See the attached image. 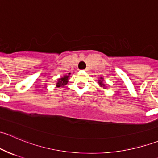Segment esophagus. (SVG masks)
Here are the masks:
<instances>
[{
  "instance_id": "esophagus-1",
  "label": "esophagus",
  "mask_w": 158,
  "mask_h": 158,
  "mask_svg": "<svg viewBox=\"0 0 158 158\" xmlns=\"http://www.w3.org/2000/svg\"><path fill=\"white\" fill-rule=\"evenodd\" d=\"M85 71H86V72H89V68H88V67H87V68H85Z\"/></svg>"
}]
</instances>
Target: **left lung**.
Here are the masks:
<instances>
[{"mask_svg":"<svg viewBox=\"0 0 158 158\" xmlns=\"http://www.w3.org/2000/svg\"><path fill=\"white\" fill-rule=\"evenodd\" d=\"M98 84H99L101 87H103V88L106 89V85L103 83V78H101V80H98Z\"/></svg>","mask_w":158,"mask_h":158,"instance_id":"obj_1","label":"left lung"}]
</instances>
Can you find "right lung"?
Returning <instances> with one entry per match:
<instances>
[{
	"label": "right lung",
	"mask_w": 158,
	"mask_h": 158,
	"mask_svg": "<svg viewBox=\"0 0 158 158\" xmlns=\"http://www.w3.org/2000/svg\"><path fill=\"white\" fill-rule=\"evenodd\" d=\"M69 76H70V73H68V75L63 76L61 79H59L58 82H56V86L57 87H62V86H64V85H66L68 82V79H69Z\"/></svg>",
	"instance_id": "add662e5"
}]
</instances>
